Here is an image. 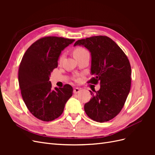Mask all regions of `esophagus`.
I'll use <instances>...</instances> for the list:
<instances>
[{
    "instance_id": "34e87169",
    "label": "esophagus",
    "mask_w": 155,
    "mask_h": 155,
    "mask_svg": "<svg viewBox=\"0 0 155 155\" xmlns=\"http://www.w3.org/2000/svg\"><path fill=\"white\" fill-rule=\"evenodd\" d=\"M79 92H80V89H79V88H74V91H73L74 94H78Z\"/></svg>"
}]
</instances>
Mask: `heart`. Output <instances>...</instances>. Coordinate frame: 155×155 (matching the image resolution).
Returning a JSON list of instances; mask_svg holds the SVG:
<instances>
[{"mask_svg": "<svg viewBox=\"0 0 155 155\" xmlns=\"http://www.w3.org/2000/svg\"><path fill=\"white\" fill-rule=\"evenodd\" d=\"M86 53H88L87 50H85V48H78L76 50H74V56H76V55H80L84 54H86ZM64 58V54H63L61 56L60 58V61H61Z\"/></svg>", "mask_w": 155, "mask_h": 155, "instance_id": "obj_1", "label": "heart"}]
</instances>
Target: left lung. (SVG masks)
<instances>
[{
    "label": "left lung",
    "instance_id": "left-lung-1",
    "mask_svg": "<svg viewBox=\"0 0 155 155\" xmlns=\"http://www.w3.org/2000/svg\"><path fill=\"white\" fill-rule=\"evenodd\" d=\"M82 46L91 53L88 83L100 82L99 91L92 92L85 104L87 115L97 122L108 121L122 109L130 91L131 68L129 59L120 46L107 36H94L77 41L74 46Z\"/></svg>",
    "mask_w": 155,
    "mask_h": 155
}]
</instances>
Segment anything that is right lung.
Returning a JSON list of instances; mask_svg holds the SVG:
<instances>
[{
	"label": "right lung",
	"instance_id": "add662e5",
	"mask_svg": "<svg viewBox=\"0 0 155 155\" xmlns=\"http://www.w3.org/2000/svg\"><path fill=\"white\" fill-rule=\"evenodd\" d=\"M74 39L46 37L33 43L26 51L18 68V83L28 109L37 118L50 121L62 114L67 101L72 96L70 85L51 88L49 81L58 67L61 51Z\"/></svg>",
	"mask_w": 155,
	"mask_h": 155
}]
</instances>
